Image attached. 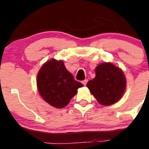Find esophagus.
<instances>
[{"mask_svg":"<svg viewBox=\"0 0 149 149\" xmlns=\"http://www.w3.org/2000/svg\"><path fill=\"white\" fill-rule=\"evenodd\" d=\"M87 82H88V80H86H86H84V81H82V84H84V86H86V84H87Z\"/></svg>","mask_w":149,"mask_h":149,"instance_id":"34e87169","label":"esophagus"}]
</instances>
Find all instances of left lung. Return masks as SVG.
Listing matches in <instances>:
<instances>
[{"instance_id":"obj_1","label":"left lung","mask_w":149,"mask_h":149,"mask_svg":"<svg viewBox=\"0 0 149 149\" xmlns=\"http://www.w3.org/2000/svg\"><path fill=\"white\" fill-rule=\"evenodd\" d=\"M86 86L101 104L108 106L122 98L126 80L120 68L110 63H101L96 67L95 77Z\"/></svg>"}]
</instances>
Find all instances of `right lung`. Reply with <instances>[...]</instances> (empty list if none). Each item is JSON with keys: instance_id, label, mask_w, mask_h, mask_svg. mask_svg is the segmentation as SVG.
Returning a JSON list of instances; mask_svg holds the SVG:
<instances>
[{"instance_id": "obj_1", "label": "right lung", "mask_w": 149, "mask_h": 149, "mask_svg": "<svg viewBox=\"0 0 149 149\" xmlns=\"http://www.w3.org/2000/svg\"><path fill=\"white\" fill-rule=\"evenodd\" d=\"M84 86L76 81L63 61L50 60L40 68L37 75V86L43 99L54 107L66 106L75 95L78 88Z\"/></svg>"}]
</instances>
